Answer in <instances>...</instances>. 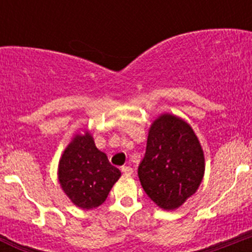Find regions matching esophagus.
<instances>
[{"label":"esophagus","instance_id":"esophagus-1","mask_svg":"<svg viewBox=\"0 0 252 252\" xmlns=\"http://www.w3.org/2000/svg\"><path fill=\"white\" fill-rule=\"evenodd\" d=\"M121 170H122V173H124V174L126 175V177H131V175L133 174L132 168H130V166H122Z\"/></svg>","mask_w":252,"mask_h":252}]
</instances>
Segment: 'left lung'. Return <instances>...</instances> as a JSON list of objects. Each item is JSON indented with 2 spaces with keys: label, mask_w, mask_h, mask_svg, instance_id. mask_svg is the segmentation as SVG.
I'll list each match as a JSON object with an SVG mask.
<instances>
[{
  "label": "left lung",
  "mask_w": 252,
  "mask_h": 252,
  "mask_svg": "<svg viewBox=\"0 0 252 252\" xmlns=\"http://www.w3.org/2000/svg\"><path fill=\"white\" fill-rule=\"evenodd\" d=\"M206 160L192 126L171 113H161L150 125L146 153L139 166L141 186L164 211L183 206L201 186Z\"/></svg>",
  "instance_id": "left-lung-1"
}]
</instances>
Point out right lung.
I'll return each instance as SVG.
<instances>
[{
	"instance_id": "add662e5",
	"label": "right lung",
	"mask_w": 252,
	"mask_h": 252,
	"mask_svg": "<svg viewBox=\"0 0 252 252\" xmlns=\"http://www.w3.org/2000/svg\"><path fill=\"white\" fill-rule=\"evenodd\" d=\"M120 177L121 171L111 165L86 128L75 132L58 164L60 187L70 202L82 209L101 206Z\"/></svg>"
}]
</instances>
